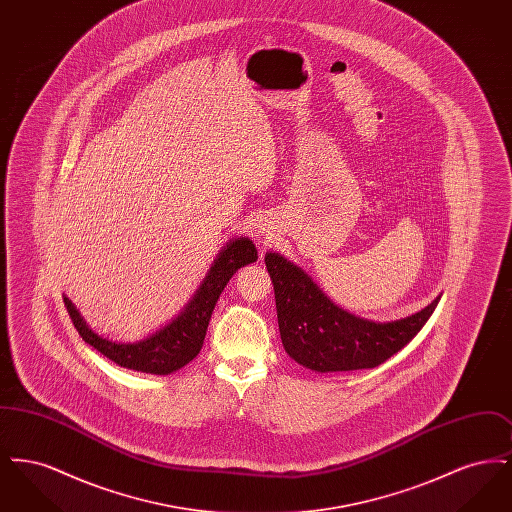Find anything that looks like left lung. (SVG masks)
I'll use <instances>...</instances> for the list:
<instances>
[{"mask_svg":"<svg viewBox=\"0 0 512 512\" xmlns=\"http://www.w3.org/2000/svg\"><path fill=\"white\" fill-rule=\"evenodd\" d=\"M280 338L295 363L315 372L374 368L401 351L438 307V295L411 317L374 322L338 307L313 278L280 253L265 255Z\"/></svg>","mask_w":512,"mask_h":512,"instance_id":"left-lung-1","label":"left lung"}]
</instances>
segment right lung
I'll return each instance as SVG.
<instances>
[{"label": "right lung", "mask_w": 512, "mask_h": 512, "mask_svg": "<svg viewBox=\"0 0 512 512\" xmlns=\"http://www.w3.org/2000/svg\"><path fill=\"white\" fill-rule=\"evenodd\" d=\"M255 261L257 249L249 238L240 236L226 242L209 268L207 276L203 278L201 286L195 290L192 299L178 313V317L172 318L169 324L140 341L122 343L99 336L86 324V320L78 313L67 295H63V301L80 338L98 349L101 355L122 368L167 376L194 361L203 347L207 326L220 293L238 268Z\"/></svg>", "instance_id": "add662e5"}]
</instances>
